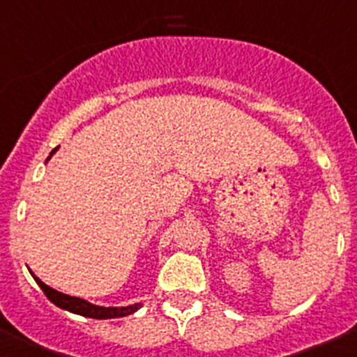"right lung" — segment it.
<instances>
[{"mask_svg":"<svg viewBox=\"0 0 357 357\" xmlns=\"http://www.w3.org/2000/svg\"><path fill=\"white\" fill-rule=\"evenodd\" d=\"M57 149L59 147H56L52 152H50V155L47 158V161H49V159L56 154ZM29 273H31V277L35 278V282L42 287V291L45 293V296L49 298V300L52 301L56 307L63 308V310H68V312H73V314L84 315V317L117 319V317H126V315L135 314L138 308H142V303H133V305H128V307H101V305H94V303H91V301L82 300V298L70 296V294L59 293L57 289H52V287L47 286L45 282H42V280H40V278L36 277L33 271H29Z\"/></svg>","mask_w":357,"mask_h":357,"instance_id":"1","label":"right lung"}]
</instances>
